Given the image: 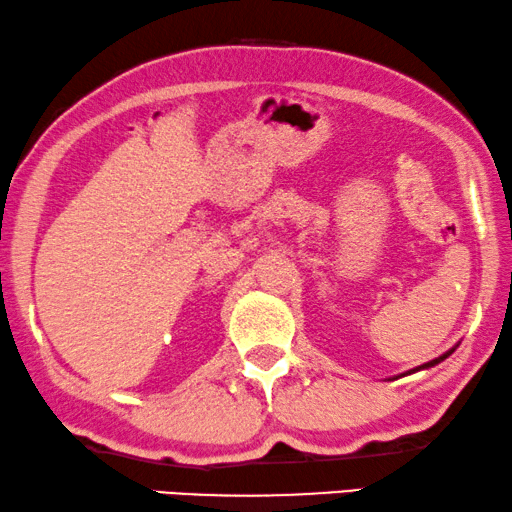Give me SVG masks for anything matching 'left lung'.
Here are the masks:
<instances>
[{"mask_svg": "<svg viewBox=\"0 0 512 512\" xmlns=\"http://www.w3.org/2000/svg\"><path fill=\"white\" fill-rule=\"evenodd\" d=\"M448 354H451V352H448ZM448 354H444V356H439V358H434V361H430V363H425V365H423V368H430V365H434V363H439V361H444V358H446Z\"/></svg>", "mask_w": 512, "mask_h": 512, "instance_id": "8db88e82", "label": "left lung"}]
</instances>
